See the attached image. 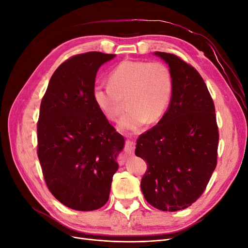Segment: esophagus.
Returning a JSON list of instances; mask_svg holds the SVG:
<instances>
[{
    "label": "esophagus",
    "mask_w": 248,
    "mask_h": 248,
    "mask_svg": "<svg viewBox=\"0 0 248 248\" xmlns=\"http://www.w3.org/2000/svg\"><path fill=\"white\" fill-rule=\"evenodd\" d=\"M134 149H136V142L130 140H127L125 142V152L128 155H133Z\"/></svg>",
    "instance_id": "esophagus-1"
}]
</instances>
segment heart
<instances>
[{
	"mask_svg": "<svg viewBox=\"0 0 248 248\" xmlns=\"http://www.w3.org/2000/svg\"><path fill=\"white\" fill-rule=\"evenodd\" d=\"M108 80L109 85L93 88V99L108 120L119 117L126 99L129 109L118 122L122 131H138L147 121H159L174 90L171 72L160 62L123 61L111 70Z\"/></svg>",
	"mask_w": 248,
	"mask_h": 248,
	"instance_id": "b5f03b06",
	"label": "heart"
}]
</instances>
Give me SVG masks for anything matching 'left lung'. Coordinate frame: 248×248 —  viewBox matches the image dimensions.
<instances>
[{
    "mask_svg": "<svg viewBox=\"0 0 248 248\" xmlns=\"http://www.w3.org/2000/svg\"><path fill=\"white\" fill-rule=\"evenodd\" d=\"M154 55L169 65L174 90L166 114L139 138L136 155L148 166L140 182L146 201L175 212L189 207L206 189L216 168L218 127L200 73L175 55Z\"/></svg>",
    "mask_w": 248,
    "mask_h": 248,
    "instance_id": "left-lung-1",
    "label": "left lung"
}]
</instances>
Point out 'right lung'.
<instances>
[{
  "mask_svg": "<svg viewBox=\"0 0 248 248\" xmlns=\"http://www.w3.org/2000/svg\"><path fill=\"white\" fill-rule=\"evenodd\" d=\"M115 57L90 51L68 59L41 101L37 154L43 177L52 196L78 211L107 204L125 145L93 99L97 71Z\"/></svg>",
  "mask_w": 248,
  "mask_h": 248,
  "instance_id": "right-lung-1",
  "label": "right lung"
}]
</instances>
